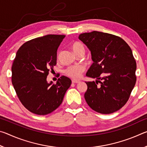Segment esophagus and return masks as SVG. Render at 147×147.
Masks as SVG:
<instances>
[{
  "label": "esophagus",
  "mask_w": 147,
  "mask_h": 147,
  "mask_svg": "<svg viewBox=\"0 0 147 147\" xmlns=\"http://www.w3.org/2000/svg\"><path fill=\"white\" fill-rule=\"evenodd\" d=\"M72 82L74 83V84H78V83L80 82V81L79 80H72Z\"/></svg>",
  "instance_id": "esophagus-1"
}]
</instances>
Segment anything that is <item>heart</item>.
<instances>
[{"instance_id":"obj_1","label":"heart","mask_w":147,"mask_h":147,"mask_svg":"<svg viewBox=\"0 0 147 147\" xmlns=\"http://www.w3.org/2000/svg\"><path fill=\"white\" fill-rule=\"evenodd\" d=\"M71 49L75 55L80 53H84V47L79 42H74L71 45ZM85 70V68L82 65H74L70 67L65 71V73L67 75L74 79H78L81 76L82 73Z\"/></svg>"}]
</instances>
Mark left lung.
<instances>
[{
    "label": "left lung",
    "instance_id": "left-lung-1",
    "mask_svg": "<svg viewBox=\"0 0 147 147\" xmlns=\"http://www.w3.org/2000/svg\"><path fill=\"white\" fill-rule=\"evenodd\" d=\"M78 39L91 51L93 61L86 76L96 78V82H86V102L98 113L115 112L126 103L136 84V62L130 47L119 37L101 32L81 34Z\"/></svg>",
    "mask_w": 147,
    "mask_h": 147
}]
</instances>
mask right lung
Segmentation results:
<instances>
[{
    "label": "right lung",
    "mask_w": 147,
    "mask_h": 147,
    "mask_svg": "<svg viewBox=\"0 0 147 147\" xmlns=\"http://www.w3.org/2000/svg\"><path fill=\"white\" fill-rule=\"evenodd\" d=\"M65 36L47 35L24 43L16 53L11 67V81L17 95L30 112L44 115L60 106L71 84L62 76L56 84L47 80L56 65L57 51Z\"/></svg>",
    "instance_id": "add662e5"
}]
</instances>
